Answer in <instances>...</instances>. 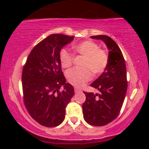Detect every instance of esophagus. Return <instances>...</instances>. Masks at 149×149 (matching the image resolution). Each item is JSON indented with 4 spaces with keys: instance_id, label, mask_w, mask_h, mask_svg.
<instances>
[{
    "instance_id": "obj_1",
    "label": "esophagus",
    "mask_w": 149,
    "mask_h": 149,
    "mask_svg": "<svg viewBox=\"0 0 149 149\" xmlns=\"http://www.w3.org/2000/svg\"><path fill=\"white\" fill-rule=\"evenodd\" d=\"M74 91H75V94H77V93H79L81 92V90H79V89H77V88H74Z\"/></svg>"
}]
</instances>
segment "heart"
Segmentation results:
<instances>
[{
  "mask_svg": "<svg viewBox=\"0 0 149 149\" xmlns=\"http://www.w3.org/2000/svg\"><path fill=\"white\" fill-rule=\"evenodd\" d=\"M74 49L85 56L82 66L84 68H74L66 73L68 81L77 88H81L92 77L90 69L95 74H100L105 70L108 64V55L99 46L92 41H85L74 46ZM61 65L63 68H70L72 65L74 56L68 49H63L59 53Z\"/></svg>",
  "mask_w": 149,
  "mask_h": 149,
  "instance_id": "b5f03b06",
  "label": "heart"
}]
</instances>
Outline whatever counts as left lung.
I'll use <instances>...</instances> for the list:
<instances>
[{
    "label": "left lung",
    "instance_id": "obj_1",
    "mask_svg": "<svg viewBox=\"0 0 149 149\" xmlns=\"http://www.w3.org/2000/svg\"><path fill=\"white\" fill-rule=\"evenodd\" d=\"M91 39L101 40L108 50V61L104 72L91 86L98 93H88L82 105L85 120L90 125L108 124L119 114L127 90L126 68L123 53L114 40L107 35H96Z\"/></svg>",
    "mask_w": 149,
    "mask_h": 149
}]
</instances>
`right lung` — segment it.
<instances>
[{
  "label": "right lung",
  "instance_id": "add662e5",
  "mask_svg": "<svg viewBox=\"0 0 149 149\" xmlns=\"http://www.w3.org/2000/svg\"><path fill=\"white\" fill-rule=\"evenodd\" d=\"M74 38L50 35L33 49L23 68L24 103L31 116L46 127H55L63 121L66 106L74 94L73 86L65 82L59 59L62 47Z\"/></svg>",
  "mask_w": 149,
  "mask_h": 149
}]
</instances>
